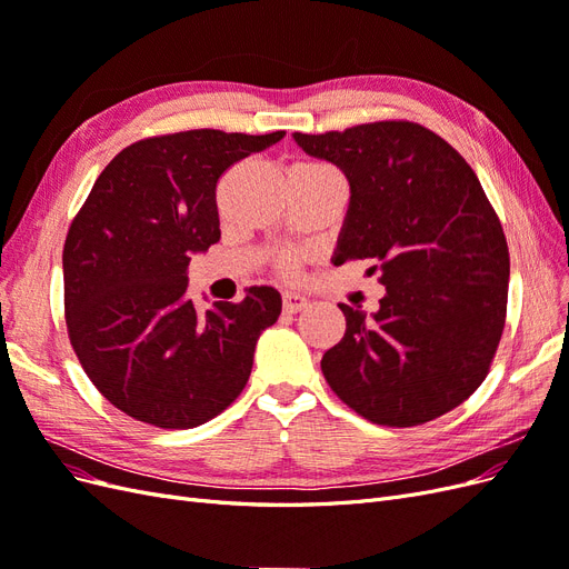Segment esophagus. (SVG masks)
Listing matches in <instances>:
<instances>
[{"instance_id":"obj_1","label":"esophagus","mask_w":569,"mask_h":569,"mask_svg":"<svg viewBox=\"0 0 569 569\" xmlns=\"http://www.w3.org/2000/svg\"><path fill=\"white\" fill-rule=\"evenodd\" d=\"M308 306V299L301 295H295V291H284L282 295V308L284 313H299Z\"/></svg>"}]
</instances>
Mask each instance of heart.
I'll return each mask as SVG.
<instances>
[{"mask_svg":"<svg viewBox=\"0 0 569 569\" xmlns=\"http://www.w3.org/2000/svg\"><path fill=\"white\" fill-rule=\"evenodd\" d=\"M297 166H306V168H316V166H322V163H297ZM274 263H278V268L282 272H291L297 266V253L295 251H282L278 258H274Z\"/></svg>","mask_w":569,"mask_h":569,"instance_id":"heart-1","label":"heart"}]
</instances>
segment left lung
<instances>
[{"label": "left lung", "instance_id": "1", "mask_svg": "<svg viewBox=\"0 0 569 569\" xmlns=\"http://www.w3.org/2000/svg\"><path fill=\"white\" fill-rule=\"evenodd\" d=\"M295 140L351 187L335 266L368 258L387 287L372 318L339 303L347 332L320 360L327 385L375 425L453 410L489 375L508 308V242L475 170L410 120Z\"/></svg>", "mask_w": 569, "mask_h": 569}]
</instances>
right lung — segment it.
I'll use <instances>...</instances> for the list:
<instances>
[{
  "label": "right lung",
  "mask_w": 569,
  "mask_h": 569,
  "mask_svg": "<svg viewBox=\"0 0 569 569\" xmlns=\"http://www.w3.org/2000/svg\"><path fill=\"white\" fill-rule=\"evenodd\" d=\"M284 130H184L116 153L63 244L68 339L92 385L126 416L189 429L213 420L249 382L256 341L282 311L280 291L197 311L187 266L220 239L216 184Z\"/></svg>",
  "instance_id": "1"
}]
</instances>
